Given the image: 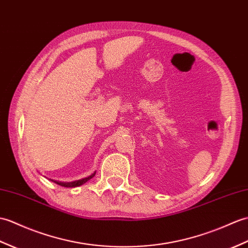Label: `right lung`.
I'll list each match as a JSON object with an SVG mask.
<instances>
[{
	"label": "right lung",
	"instance_id": "obj_1",
	"mask_svg": "<svg viewBox=\"0 0 248 248\" xmlns=\"http://www.w3.org/2000/svg\"><path fill=\"white\" fill-rule=\"evenodd\" d=\"M96 174V172H94V173H92L91 175H89L88 177H84V178H81V180H78V181H74V182H59V181H55V180H50L51 182L56 183L57 185H60L62 187H67V188H74V187H78V186H81L83 185L84 183L88 182L89 180H91L92 177H94Z\"/></svg>",
	"mask_w": 248,
	"mask_h": 248
}]
</instances>
